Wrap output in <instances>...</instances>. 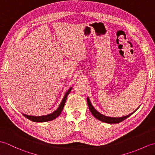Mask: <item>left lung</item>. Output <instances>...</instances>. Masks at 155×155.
Listing matches in <instances>:
<instances>
[{
    "instance_id": "8db88e82",
    "label": "left lung",
    "mask_w": 155,
    "mask_h": 155,
    "mask_svg": "<svg viewBox=\"0 0 155 155\" xmlns=\"http://www.w3.org/2000/svg\"><path fill=\"white\" fill-rule=\"evenodd\" d=\"M87 103H88V108H89L90 111L91 112L92 114L93 115V117H94L95 118H97L98 120H99L102 122H104V123H109V124L118 123H120V122L125 120L128 117H129L130 115H132L134 113V112H135L140 106H140L138 107L135 110H134L133 113H131L127 115V116H123V117H111L105 116V115L99 113V112H98L94 108V107L93 106V104H92V103H91V101H90L89 98H88V97H87Z\"/></svg>"
}]
</instances>
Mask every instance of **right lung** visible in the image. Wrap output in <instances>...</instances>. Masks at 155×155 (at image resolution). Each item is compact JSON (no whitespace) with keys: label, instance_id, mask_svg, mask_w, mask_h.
Here are the masks:
<instances>
[{"label":"right lung","instance_id":"obj_1","mask_svg":"<svg viewBox=\"0 0 155 155\" xmlns=\"http://www.w3.org/2000/svg\"><path fill=\"white\" fill-rule=\"evenodd\" d=\"M72 87H71L66 92V93L64 94V96L62 98V100L61 101V104H59V106L58 107V108L56 110H54V112H52V113H50L47 115H43V116H31V115H27L25 114H22L24 116L28 118V119L31 120V121L33 122H37V123H42V122H48V121H51L55 119L57 117H58L59 115L61 114V112L63 109L65 102L67 101V98L68 97V94L70 93V92L71 91Z\"/></svg>","mask_w":155,"mask_h":155}]
</instances>
